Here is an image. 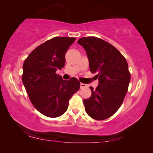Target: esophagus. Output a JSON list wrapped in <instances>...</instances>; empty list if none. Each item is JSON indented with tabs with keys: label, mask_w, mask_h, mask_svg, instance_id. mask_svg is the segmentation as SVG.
<instances>
[{
	"label": "esophagus",
	"mask_w": 153,
	"mask_h": 153,
	"mask_svg": "<svg viewBox=\"0 0 153 153\" xmlns=\"http://www.w3.org/2000/svg\"><path fill=\"white\" fill-rule=\"evenodd\" d=\"M80 87L81 88H87L88 85L86 84H85V83H81L80 84Z\"/></svg>",
	"instance_id": "esophagus-1"
}]
</instances>
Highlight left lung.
Instances as JSON below:
<instances>
[{
  "instance_id": "8db88e82",
  "label": "left lung",
  "mask_w": 153,
  "mask_h": 153,
  "mask_svg": "<svg viewBox=\"0 0 153 153\" xmlns=\"http://www.w3.org/2000/svg\"><path fill=\"white\" fill-rule=\"evenodd\" d=\"M77 43L86 51L90 70L96 73L99 85L88 99L83 100L85 110L92 118L105 120L119 109L130 81L125 58L112 45L96 37H81Z\"/></svg>"
}]
</instances>
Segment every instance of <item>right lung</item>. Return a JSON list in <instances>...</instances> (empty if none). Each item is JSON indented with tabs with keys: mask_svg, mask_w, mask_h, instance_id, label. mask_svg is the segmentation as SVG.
Wrapping results in <instances>:
<instances>
[{
	"mask_svg": "<svg viewBox=\"0 0 153 153\" xmlns=\"http://www.w3.org/2000/svg\"><path fill=\"white\" fill-rule=\"evenodd\" d=\"M75 37H55L38 46L23 65L22 81L34 107L49 118L62 116L69 100L80 88L74 77L65 81L56 74L65 64V53Z\"/></svg>",
	"mask_w": 153,
	"mask_h": 153,
	"instance_id": "obj_1",
	"label": "right lung"
}]
</instances>
